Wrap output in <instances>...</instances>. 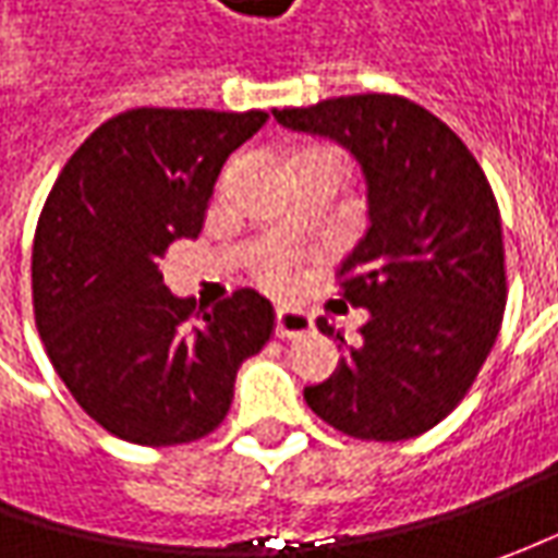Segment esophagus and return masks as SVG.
Masks as SVG:
<instances>
[{
  "instance_id": "esophagus-1",
  "label": "esophagus",
  "mask_w": 558,
  "mask_h": 558,
  "mask_svg": "<svg viewBox=\"0 0 558 558\" xmlns=\"http://www.w3.org/2000/svg\"><path fill=\"white\" fill-rule=\"evenodd\" d=\"M313 329V316L298 307H279L276 311V335L279 338H301Z\"/></svg>"
}]
</instances>
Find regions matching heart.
Instances as JSON below:
<instances>
[{"instance_id":"1","label":"heart","mask_w":558,"mask_h":558,"mask_svg":"<svg viewBox=\"0 0 558 558\" xmlns=\"http://www.w3.org/2000/svg\"><path fill=\"white\" fill-rule=\"evenodd\" d=\"M260 267H264V279H267L269 286H276V289H286L291 282L289 269L282 264V257H276V254H267L264 260H260Z\"/></svg>"}]
</instances>
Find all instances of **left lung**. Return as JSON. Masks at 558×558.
I'll list each match as a JSON object with an SVG mask.
<instances>
[{
    "label": "left lung",
    "mask_w": 558,
    "mask_h": 558,
    "mask_svg": "<svg viewBox=\"0 0 558 558\" xmlns=\"http://www.w3.org/2000/svg\"><path fill=\"white\" fill-rule=\"evenodd\" d=\"M272 118L338 142L366 183L369 226L341 260L338 294L369 319L354 348L316 323L344 356L304 400L351 438H416L465 397L504 323L494 192L460 136L410 98L341 96Z\"/></svg>",
    "instance_id": "1"
}]
</instances>
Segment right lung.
<instances>
[{
    "instance_id": "right-lung-1",
    "label": "right lung",
    "mask_w": 558,
    "mask_h": 558,
    "mask_svg": "<svg viewBox=\"0 0 558 558\" xmlns=\"http://www.w3.org/2000/svg\"><path fill=\"white\" fill-rule=\"evenodd\" d=\"M264 123V111H123L71 155L39 214V338L76 403L130 444L210 435L239 366L269 341L264 294L239 289L195 311L161 272L167 247L198 239L226 158Z\"/></svg>"
}]
</instances>
